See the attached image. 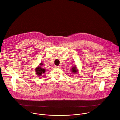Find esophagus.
Segmentation results:
<instances>
[{
    "mask_svg": "<svg viewBox=\"0 0 120 120\" xmlns=\"http://www.w3.org/2000/svg\"><path fill=\"white\" fill-rule=\"evenodd\" d=\"M59 68V66H54V68Z\"/></svg>",
    "mask_w": 120,
    "mask_h": 120,
    "instance_id": "obj_1",
    "label": "esophagus"
}]
</instances>
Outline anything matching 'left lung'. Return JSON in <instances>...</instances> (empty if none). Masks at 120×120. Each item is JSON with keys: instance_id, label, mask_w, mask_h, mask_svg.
<instances>
[{"instance_id": "obj_1", "label": "left lung", "mask_w": 120, "mask_h": 120, "mask_svg": "<svg viewBox=\"0 0 120 120\" xmlns=\"http://www.w3.org/2000/svg\"><path fill=\"white\" fill-rule=\"evenodd\" d=\"M71 71L73 72V73H76L78 71V70L77 69V68L76 66L73 67L72 69H71Z\"/></svg>"}]
</instances>
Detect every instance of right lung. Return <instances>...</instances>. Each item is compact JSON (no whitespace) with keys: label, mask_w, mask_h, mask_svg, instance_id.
Here are the masks:
<instances>
[{"label":"right lung","mask_w":120,"mask_h":120,"mask_svg":"<svg viewBox=\"0 0 120 120\" xmlns=\"http://www.w3.org/2000/svg\"><path fill=\"white\" fill-rule=\"evenodd\" d=\"M42 65H43L42 63H41L40 65L41 66ZM35 70L38 76H41L42 74H44L46 72L45 69L43 68H41V66H39V67H37V68H36Z\"/></svg>","instance_id":"obj_1"}]
</instances>
